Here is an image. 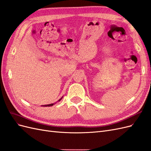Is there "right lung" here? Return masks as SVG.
<instances>
[{
	"mask_svg": "<svg viewBox=\"0 0 151 151\" xmlns=\"http://www.w3.org/2000/svg\"><path fill=\"white\" fill-rule=\"evenodd\" d=\"M62 99V98H61V99H59L58 100V101H60V100ZM53 104L52 103V104H47V105H43V106H53Z\"/></svg>",
	"mask_w": 151,
	"mask_h": 151,
	"instance_id": "1",
	"label": "right lung"
}]
</instances>
